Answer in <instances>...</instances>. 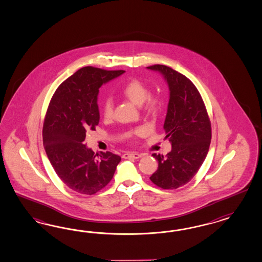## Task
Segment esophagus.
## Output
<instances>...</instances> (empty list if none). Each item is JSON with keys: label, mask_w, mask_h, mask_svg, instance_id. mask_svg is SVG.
I'll return each instance as SVG.
<instances>
[{"label": "esophagus", "mask_w": 262, "mask_h": 262, "mask_svg": "<svg viewBox=\"0 0 262 262\" xmlns=\"http://www.w3.org/2000/svg\"><path fill=\"white\" fill-rule=\"evenodd\" d=\"M143 156L142 154H138V152H127L123 155V158H134V159H138Z\"/></svg>", "instance_id": "esophagus-1"}]
</instances>
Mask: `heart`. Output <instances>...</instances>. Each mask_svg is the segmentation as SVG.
Returning a JSON list of instances; mask_svg holds the SVG:
<instances>
[{
	"instance_id": "b5f03b06",
	"label": "heart",
	"mask_w": 262,
	"mask_h": 262,
	"mask_svg": "<svg viewBox=\"0 0 262 262\" xmlns=\"http://www.w3.org/2000/svg\"><path fill=\"white\" fill-rule=\"evenodd\" d=\"M121 92L124 95V97H126L128 101H130L136 106H141L145 102L144 111L149 115L156 116L161 111L162 102L160 98L156 96H150L149 98L150 92L148 85L139 79L134 78L127 81V83L123 85ZM102 114L106 120H110L113 118V104L112 100L106 99L103 102ZM145 133L146 130L144 127H138L135 128V130L129 132L127 135L129 137H137L145 135Z\"/></svg>"
}]
</instances>
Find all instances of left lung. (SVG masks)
<instances>
[{
  "instance_id": "1",
  "label": "left lung",
  "mask_w": 262,
  "mask_h": 262,
  "mask_svg": "<svg viewBox=\"0 0 262 262\" xmlns=\"http://www.w3.org/2000/svg\"><path fill=\"white\" fill-rule=\"evenodd\" d=\"M158 71L169 85L170 100L164 122L171 150L166 156L154 154L158 169L149 177L156 186L173 190L191 181L205 160L212 138L205 104L190 79L167 66L147 67Z\"/></svg>"
}]
</instances>
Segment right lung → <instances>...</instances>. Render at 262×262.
Listing matches in <instances>:
<instances>
[{
	"instance_id": "right-lung-1",
	"label": "right lung",
	"mask_w": 262,
	"mask_h": 262,
	"mask_svg": "<svg viewBox=\"0 0 262 262\" xmlns=\"http://www.w3.org/2000/svg\"><path fill=\"white\" fill-rule=\"evenodd\" d=\"M124 71L85 67L58 86L42 127L43 148L57 176L71 190L94 194L113 179L121 157L111 151L94 155L84 144L86 132L100 119L97 96L103 84Z\"/></svg>"
}]
</instances>
